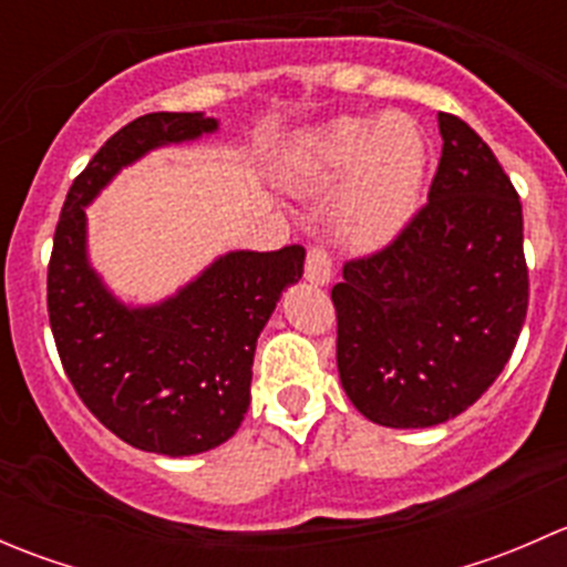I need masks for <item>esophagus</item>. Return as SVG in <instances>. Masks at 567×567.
I'll return each mask as SVG.
<instances>
[{"label":"esophagus","instance_id":"1","mask_svg":"<svg viewBox=\"0 0 567 567\" xmlns=\"http://www.w3.org/2000/svg\"><path fill=\"white\" fill-rule=\"evenodd\" d=\"M305 277H307V282H312V285H329V279H331L329 251L320 249V247H312L310 251H307Z\"/></svg>","mask_w":567,"mask_h":567}]
</instances>
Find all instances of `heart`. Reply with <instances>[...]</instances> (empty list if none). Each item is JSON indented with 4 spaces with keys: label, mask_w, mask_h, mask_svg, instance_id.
I'll list each match as a JSON object with an SVG mask.
<instances>
[{
    "label": "heart",
    "mask_w": 567,
    "mask_h": 567,
    "mask_svg": "<svg viewBox=\"0 0 567 567\" xmlns=\"http://www.w3.org/2000/svg\"><path fill=\"white\" fill-rule=\"evenodd\" d=\"M425 153L403 120L342 117L312 140L316 188H331L351 174L334 208L342 241L379 249L405 227L416 208Z\"/></svg>",
    "instance_id": "heart-1"
}]
</instances>
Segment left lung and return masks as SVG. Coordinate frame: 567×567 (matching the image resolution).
<instances>
[{
    "instance_id": "obj_1",
    "label": "left lung",
    "mask_w": 567,
    "mask_h": 567,
    "mask_svg": "<svg viewBox=\"0 0 567 567\" xmlns=\"http://www.w3.org/2000/svg\"><path fill=\"white\" fill-rule=\"evenodd\" d=\"M442 158L427 203L331 288L348 400L384 427L466 411L505 370L529 305L522 203L468 123L439 112Z\"/></svg>"
}]
</instances>
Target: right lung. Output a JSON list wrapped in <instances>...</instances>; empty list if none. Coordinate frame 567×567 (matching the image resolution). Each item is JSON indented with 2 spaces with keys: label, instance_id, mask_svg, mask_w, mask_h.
Wrapping results in <instances>:
<instances>
[{
  "label": "right lung",
  "instance_id": "right-lung-1",
  "mask_svg": "<svg viewBox=\"0 0 567 567\" xmlns=\"http://www.w3.org/2000/svg\"><path fill=\"white\" fill-rule=\"evenodd\" d=\"M203 112L131 120L73 181L49 260V320L73 390L109 431L145 453L197 455L225 444L249 409L257 337L305 274V247L227 251L158 305L128 307L87 260V208L151 151L214 134Z\"/></svg>",
  "mask_w": 567,
  "mask_h": 567
}]
</instances>
